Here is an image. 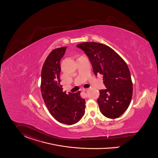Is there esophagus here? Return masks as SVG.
Listing matches in <instances>:
<instances>
[{"instance_id": "1", "label": "esophagus", "mask_w": 158, "mask_h": 158, "mask_svg": "<svg viewBox=\"0 0 158 158\" xmlns=\"http://www.w3.org/2000/svg\"><path fill=\"white\" fill-rule=\"evenodd\" d=\"M89 90V89L88 88H84L83 89V91H84V92H85V91H87Z\"/></svg>"}]
</instances>
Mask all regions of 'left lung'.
<instances>
[{"mask_svg":"<svg viewBox=\"0 0 158 158\" xmlns=\"http://www.w3.org/2000/svg\"><path fill=\"white\" fill-rule=\"evenodd\" d=\"M77 47L88 56L95 75H103V83L106 89L99 90L97 99L101 113L107 118L119 117L127 109L133 92L131 74L126 62L105 44L83 42Z\"/></svg>","mask_w":158,"mask_h":158,"instance_id":"1","label":"left lung"}]
</instances>
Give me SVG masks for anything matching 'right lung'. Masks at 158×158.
<instances>
[{
	"mask_svg": "<svg viewBox=\"0 0 158 158\" xmlns=\"http://www.w3.org/2000/svg\"><path fill=\"white\" fill-rule=\"evenodd\" d=\"M66 47L53 50L42 66L41 91L42 98L50 113L63 124L71 125L79 122L84 116L85 108L84 99L80 92L66 94L60 84V62Z\"/></svg>",
	"mask_w": 158,
	"mask_h": 158,
	"instance_id": "right-lung-1",
	"label": "right lung"
}]
</instances>
